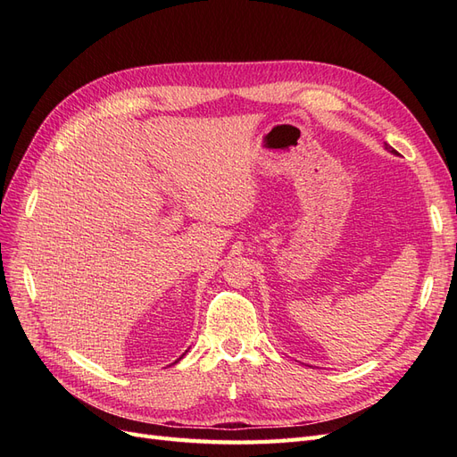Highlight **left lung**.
I'll return each mask as SVG.
<instances>
[{"instance_id": "8db88e82", "label": "left lung", "mask_w": 457, "mask_h": 457, "mask_svg": "<svg viewBox=\"0 0 457 457\" xmlns=\"http://www.w3.org/2000/svg\"><path fill=\"white\" fill-rule=\"evenodd\" d=\"M385 148H386V150H389V152H393V154H396V150H395L393 146H389V145H386V143H385Z\"/></svg>"}]
</instances>
